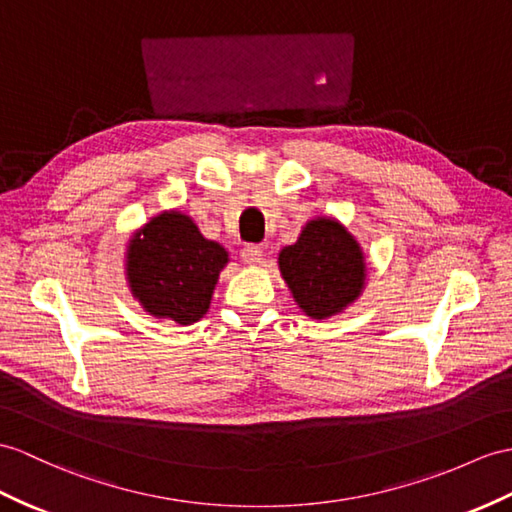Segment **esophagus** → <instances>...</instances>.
<instances>
[{
  "label": "esophagus",
  "instance_id": "1",
  "mask_svg": "<svg viewBox=\"0 0 512 512\" xmlns=\"http://www.w3.org/2000/svg\"><path fill=\"white\" fill-rule=\"evenodd\" d=\"M241 260L245 265H258L263 260V247L249 243L241 249Z\"/></svg>",
  "mask_w": 512,
  "mask_h": 512
}]
</instances>
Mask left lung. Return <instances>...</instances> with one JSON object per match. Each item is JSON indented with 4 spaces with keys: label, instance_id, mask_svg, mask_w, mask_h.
I'll list each match as a JSON object with an SVG mask.
<instances>
[{
    "label": "left lung",
    "instance_id": "left-lung-1",
    "mask_svg": "<svg viewBox=\"0 0 512 512\" xmlns=\"http://www.w3.org/2000/svg\"><path fill=\"white\" fill-rule=\"evenodd\" d=\"M280 271L299 308L326 319L352 304L365 282L363 252L339 221L315 219L280 252Z\"/></svg>",
    "mask_w": 512,
    "mask_h": 512
}]
</instances>
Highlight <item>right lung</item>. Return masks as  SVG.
Segmentation results:
<instances>
[{
  "instance_id": "add662e5",
  "label": "right lung",
  "mask_w": 512,
  "mask_h": 512,
  "mask_svg": "<svg viewBox=\"0 0 512 512\" xmlns=\"http://www.w3.org/2000/svg\"><path fill=\"white\" fill-rule=\"evenodd\" d=\"M228 252L206 241L195 223L165 213L134 234L128 247V278L134 297L154 317L182 326L199 321L210 306Z\"/></svg>"
}]
</instances>
